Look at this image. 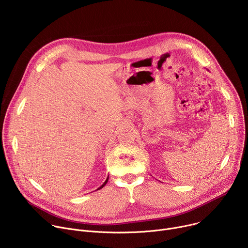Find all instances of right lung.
Masks as SVG:
<instances>
[{"instance_id": "1", "label": "right lung", "mask_w": 248, "mask_h": 248, "mask_svg": "<svg viewBox=\"0 0 248 248\" xmlns=\"http://www.w3.org/2000/svg\"><path fill=\"white\" fill-rule=\"evenodd\" d=\"M108 180H109V176H108V178H107V180L105 181V183H104V184H103V185H102V186H100L98 189H101V188H103V186H106V184L108 183ZM98 189H97V190H98Z\"/></svg>"}]
</instances>
